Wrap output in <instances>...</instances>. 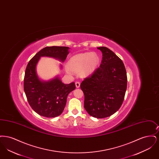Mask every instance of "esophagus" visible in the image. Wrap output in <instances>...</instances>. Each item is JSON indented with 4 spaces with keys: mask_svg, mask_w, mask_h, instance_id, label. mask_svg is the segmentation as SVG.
Wrapping results in <instances>:
<instances>
[{
    "mask_svg": "<svg viewBox=\"0 0 159 159\" xmlns=\"http://www.w3.org/2000/svg\"><path fill=\"white\" fill-rule=\"evenodd\" d=\"M75 84H76V87L77 88H79L80 87V83L79 82H76V83H75Z\"/></svg>",
    "mask_w": 159,
    "mask_h": 159,
    "instance_id": "esophagus-1",
    "label": "esophagus"
}]
</instances>
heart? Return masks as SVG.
Returning a JSON list of instances; mask_svg holds the SVG:
<instances>
[{"mask_svg":"<svg viewBox=\"0 0 159 159\" xmlns=\"http://www.w3.org/2000/svg\"><path fill=\"white\" fill-rule=\"evenodd\" d=\"M99 61L97 53L85 52L72 57L67 62V67L73 71L80 72L82 76H88L96 70ZM69 69L66 68V71L68 74H71V71Z\"/></svg>","mask_w":159,"mask_h":159,"instance_id":"heart-1","label":"heart"}]
</instances>
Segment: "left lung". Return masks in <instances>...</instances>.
<instances>
[{
	"mask_svg": "<svg viewBox=\"0 0 159 159\" xmlns=\"http://www.w3.org/2000/svg\"><path fill=\"white\" fill-rule=\"evenodd\" d=\"M99 68L84 79L80 88L84 107L91 116L102 119L115 113L121 107L127 88V75L123 61L112 51L102 46Z\"/></svg>",
	"mask_w": 159,
	"mask_h": 159,
	"instance_id": "obj_1",
	"label": "left lung"
}]
</instances>
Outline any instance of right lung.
Masks as SVG:
<instances>
[{
	"label": "right lung",
	"instance_id": "right-lung-1",
	"mask_svg": "<svg viewBox=\"0 0 159 159\" xmlns=\"http://www.w3.org/2000/svg\"><path fill=\"white\" fill-rule=\"evenodd\" d=\"M66 46H48L39 51L27 64L24 79V90L31 108L39 115L55 117L62 113L70 92L76 88L75 82L64 84L57 77L48 82L38 77L36 67L41 57H50L64 62L68 55Z\"/></svg>",
	"mask_w": 159,
	"mask_h": 159
}]
</instances>
